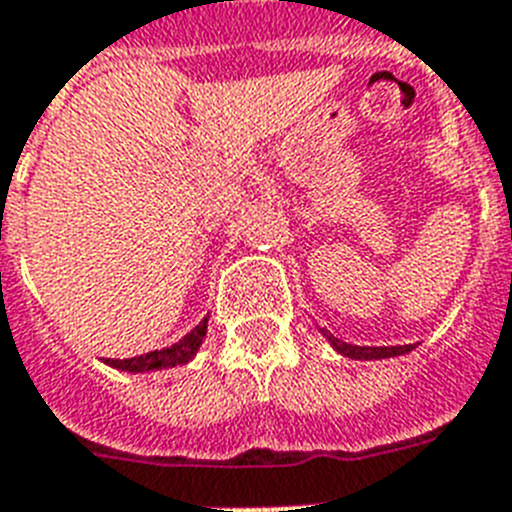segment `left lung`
Instances as JSON below:
<instances>
[{"mask_svg":"<svg viewBox=\"0 0 512 512\" xmlns=\"http://www.w3.org/2000/svg\"><path fill=\"white\" fill-rule=\"evenodd\" d=\"M321 334L326 336V342L334 347L342 357H352V360H384V357L407 355L415 350V344H400V347H357V344H347L342 339H336L334 334H328L326 328H321Z\"/></svg>","mask_w":512,"mask_h":512,"instance_id":"1","label":"left lung"}]
</instances>
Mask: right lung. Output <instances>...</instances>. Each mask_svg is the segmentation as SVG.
I'll use <instances>...</instances> for the list:
<instances>
[{
  "instance_id": "add662e5",
  "label": "right lung",
  "mask_w": 512,
  "mask_h": 512,
  "mask_svg": "<svg viewBox=\"0 0 512 512\" xmlns=\"http://www.w3.org/2000/svg\"><path fill=\"white\" fill-rule=\"evenodd\" d=\"M210 318V315H207ZM207 318L199 321V326H194L184 339H178L176 344H170L165 350L147 352V355L128 357V360H110L107 357L105 363L110 368H118V371L126 373H152V371H165V368H176V365H186L191 357L197 355L202 342L207 336Z\"/></svg>"
}]
</instances>
